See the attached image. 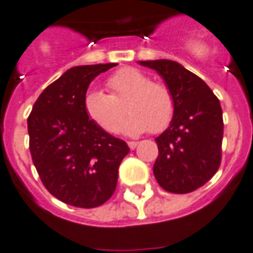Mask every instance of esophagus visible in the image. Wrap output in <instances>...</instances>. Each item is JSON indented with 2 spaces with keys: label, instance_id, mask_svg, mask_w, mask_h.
<instances>
[{
  "label": "esophagus",
  "instance_id": "obj_1",
  "mask_svg": "<svg viewBox=\"0 0 253 253\" xmlns=\"http://www.w3.org/2000/svg\"><path fill=\"white\" fill-rule=\"evenodd\" d=\"M127 144H128V148H130V149H135V148H137V145H138V142H137V141H128Z\"/></svg>",
  "mask_w": 253,
  "mask_h": 253
}]
</instances>
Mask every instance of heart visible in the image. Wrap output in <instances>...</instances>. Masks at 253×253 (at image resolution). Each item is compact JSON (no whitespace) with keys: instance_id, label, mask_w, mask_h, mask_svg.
Wrapping results in <instances>:
<instances>
[{"instance_id":"heart-1","label":"heart","mask_w":253,"mask_h":253,"mask_svg":"<svg viewBox=\"0 0 253 253\" xmlns=\"http://www.w3.org/2000/svg\"><path fill=\"white\" fill-rule=\"evenodd\" d=\"M108 93L89 90L84 98L86 115L97 126L109 134L121 131L125 123L128 134L151 130L160 132L169 126L175 114V101L171 90L160 82H152L145 72L132 67L121 68L107 79Z\"/></svg>"}]
</instances>
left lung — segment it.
Here are the masks:
<instances>
[{
	"label": "left lung",
	"instance_id": "obj_1",
	"mask_svg": "<svg viewBox=\"0 0 253 253\" xmlns=\"http://www.w3.org/2000/svg\"><path fill=\"white\" fill-rule=\"evenodd\" d=\"M139 64L163 77L175 101L169 128L156 138L155 178L169 193H190L210 181L222 162L220 102L201 78L175 61L153 60Z\"/></svg>",
	"mask_w": 253,
	"mask_h": 253
}]
</instances>
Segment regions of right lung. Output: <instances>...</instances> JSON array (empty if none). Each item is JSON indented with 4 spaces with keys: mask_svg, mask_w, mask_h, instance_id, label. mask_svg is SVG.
Segmentation results:
<instances>
[{
    "mask_svg": "<svg viewBox=\"0 0 253 253\" xmlns=\"http://www.w3.org/2000/svg\"><path fill=\"white\" fill-rule=\"evenodd\" d=\"M116 64L70 68L47 86L28 115L30 153L47 192L68 206L108 201L130 148L89 119L84 98L90 82Z\"/></svg>",
    "mask_w": 253,
    "mask_h": 253,
    "instance_id": "add662e5",
    "label": "right lung"
}]
</instances>
